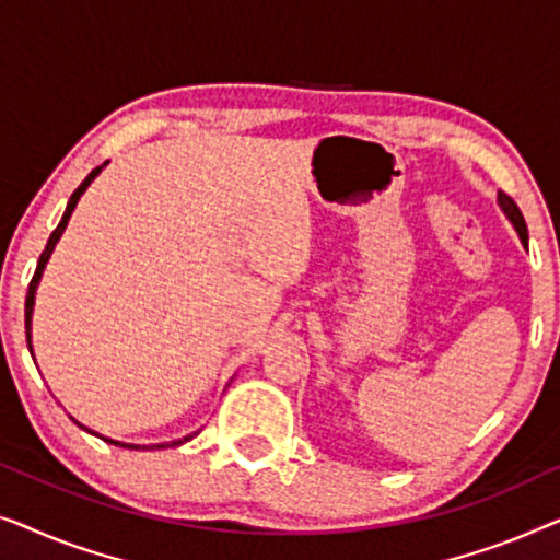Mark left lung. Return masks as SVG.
Wrapping results in <instances>:
<instances>
[{"instance_id":"obj_1","label":"left lung","mask_w":560,"mask_h":560,"mask_svg":"<svg viewBox=\"0 0 560 560\" xmlns=\"http://www.w3.org/2000/svg\"><path fill=\"white\" fill-rule=\"evenodd\" d=\"M497 203H500V209L504 211V217H508L512 221V226H515V232L520 234V240H523V244H527V224L523 219V211L517 209V203L512 201V198L508 194H497Z\"/></svg>"}]
</instances>
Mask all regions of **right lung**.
<instances>
[{
	"mask_svg": "<svg viewBox=\"0 0 560 560\" xmlns=\"http://www.w3.org/2000/svg\"><path fill=\"white\" fill-rule=\"evenodd\" d=\"M106 165V163H104ZM104 165H98V167H94V171H91L89 175H86V180L81 183L79 188L73 190V196H71V201H68V206H66V213H63V219H60V224L56 226V232L50 234V240H48V244H45V249H43V255H40V259H37V267H35V275H33V280H30V288H27V298H25V334H27V349L33 351V341H30V326H33V305H35V290H37V282H40V278H43V270H45V265H48V259H50V255H52V249H56V244H58V240H60V234L66 232V226H68V219H71V213H73V209H75V203H79V198L83 196V190H86L89 186H91V180L96 178L98 173H102V167ZM75 425H81L79 420H73ZM83 431H89L86 425H81ZM89 433H94V431H89ZM94 435H98V433H94ZM196 435V433H194ZM194 435H186V439H180V441H173V443H155V446H142V448H165V446H180V443H186V441H190L194 439ZM104 439V435H102ZM104 441H109V443H114V446H127V448H140V446H135V443H119V441H112V439H104Z\"/></svg>",
	"mask_w": 560,
	"mask_h": 560,
	"instance_id": "add662e5",
	"label": "right lung"
}]
</instances>
